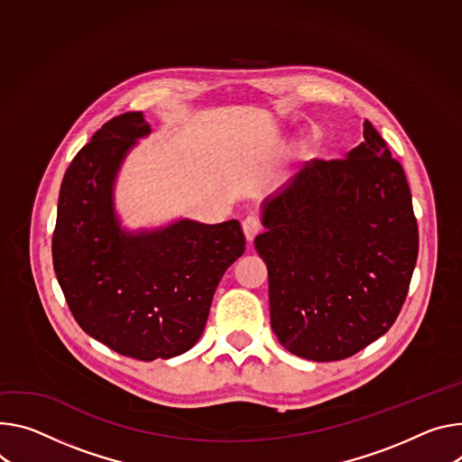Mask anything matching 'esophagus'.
<instances>
[{"mask_svg": "<svg viewBox=\"0 0 462 462\" xmlns=\"http://www.w3.org/2000/svg\"><path fill=\"white\" fill-rule=\"evenodd\" d=\"M243 232H245V237L246 241H253L260 232H262V223L256 216H248L245 221H243Z\"/></svg>", "mask_w": 462, "mask_h": 462, "instance_id": "34e87169", "label": "esophagus"}]
</instances>
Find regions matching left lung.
<instances>
[{
  "mask_svg": "<svg viewBox=\"0 0 462 462\" xmlns=\"http://www.w3.org/2000/svg\"><path fill=\"white\" fill-rule=\"evenodd\" d=\"M343 160H311L262 208L271 326L285 350L341 361L394 324L418 256L403 167L370 121Z\"/></svg>",
  "mask_w": 462,
  "mask_h": 462,
  "instance_id": "1",
  "label": "left lung"
}]
</instances>
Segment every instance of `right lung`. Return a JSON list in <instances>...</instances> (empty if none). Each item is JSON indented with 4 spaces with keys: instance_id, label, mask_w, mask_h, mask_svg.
Masks as SVG:
<instances>
[{
    "instance_id": "add662e5",
    "label": "right lung",
    "mask_w": 462,
    "mask_h": 462,
    "mask_svg": "<svg viewBox=\"0 0 462 462\" xmlns=\"http://www.w3.org/2000/svg\"><path fill=\"white\" fill-rule=\"evenodd\" d=\"M147 134L143 114L127 112L77 152L62 179L51 243L57 280L79 326L140 361L180 356L200 339L225 271L245 253L236 219L121 228L114 182L125 156Z\"/></svg>"
}]
</instances>
